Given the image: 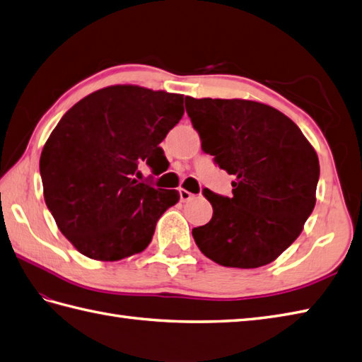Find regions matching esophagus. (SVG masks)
Masks as SVG:
<instances>
[{
  "label": "esophagus",
  "instance_id": "1",
  "mask_svg": "<svg viewBox=\"0 0 362 362\" xmlns=\"http://www.w3.org/2000/svg\"><path fill=\"white\" fill-rule=\"evenodd\" d=\"M179 194H180V201L182 202H188V201H191V199H193V193H189V191L183 189V188L179 189Z\"/></svg>",
  "mask_w": 362,
  "mask_h": 362
}]
</instances>
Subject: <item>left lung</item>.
Instances as JSON below:
<instances>
[{"label":"left lung","instance_id":"left-lung-1","mask_svg":"<svg viewBox=\"0 0 362 362\" xmlns=\"http://www.w3.org/2000/svg\"><path fill=\"white\" fill-rule=\"evenodd\" d=\"M185 107L202 151L236 177L233 196L202 191L213 218L193 228L197 247L226 267L272 263L302 233L316 205V151L296 122L271 105L187 96Z\"/></svg>","mask_w":362,"mask_h":362}]
</instances>
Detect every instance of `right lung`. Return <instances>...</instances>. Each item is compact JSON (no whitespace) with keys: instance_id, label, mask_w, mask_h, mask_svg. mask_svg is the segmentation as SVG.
Listing matches in <instances>:
<instances>
[{"instance_id":"right-lung-1","label":"right lung","mask_w":362,"mask_h":362,"mask_svg":"<svg viewBox=\"0 0 362 362\" xmlns=\"http://www.w3.org/2000/svg\"><path fill=\"white\" fill-rule=\"evenodd\" d=\"M183 95L113 86L68 110L42 151L43 196L64 236L82 255L118 261L148 247L179 191L140 182L169 166L160 143L183 117Z\"/></svg>"}]
</instances>
